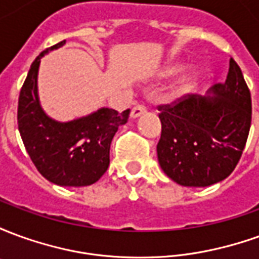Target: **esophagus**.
Wrapping results in <instances>:
<instances>
[{"label": "esophagus", "instance_id": "34e87169", "mask_svg": "<svg viewBox=\"0 0 259 259\" xmlns=\"http://www.w3.org/2000/svg\"><path fill=\"white\" fill-rule=\"evenodd\" d=\"M147 112V108L144 107V105H141V104H139V105H136L133 109H132V118H139L140 115H143V113Z\"/></svg>", "mask_w": 259, "mask_h": 259}]
</instances>
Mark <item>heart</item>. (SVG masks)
<instances>
[{
    "instance_id": "heart-1",
    "label": "heart",
    "mask_w": 259,
    "mask_h": 259,
    "mask_svg": "<svg viewBox=\"0 0 259 259\" xmlns=\"http://www.w3.org/2000/svg\"><path fill=\"white\" fill-rule=\"evenodd\" d=\"M178 70H179V69H178V68L172 69V70H170V74L175 73V72H178ZM191 85H193V80H191V79H187V80H185L183 83H182V85H180L179 90H180V91H187V90H190Z\"/></svg>"
}]
</instances>
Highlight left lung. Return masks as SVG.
Returning <instances> with one entry per match:
<instances>
[{
  "instance_id": "8db88e82",
  "label": "left lung",
  "mask_w": 259,
  "mask_h": 259,
  "mask_svg": "<svg viewBox=\"0 0 259 259\" xmlns=\"http://www.w3.org/2000/svg\"><path fill=\"white\" fill-rule=\"evenodd\" d=\"M211 96L186 94L158 105L162 123L157 152L168 178L187 187L226 179L239 163L251 126V94L241 69L229 61L225 83Z\"/></svg>"
}]
</instances>
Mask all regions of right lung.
I'll list each match as a JSON object with an SVG mask.
<instances>
[{"label":"right lung","instance_id":"add662e5","mask_svg":"<svg viewBox=\"0 0 259 259\" xmlns=\"http://www.w3.org/2000/svg\"><path fill=\"white\" fill-rule=\"evenodd\" d=\"M64 41L44 50L31 64L18 102V127L37 170L51 183L81 187L96 183L109 166L113 136L129 119L130 109L119 113L101 108L70 122H57L42 111L37 94L40 61L62 47Z\"/></svg>","mask_w":259,"mask_h":259}]
</instances>
